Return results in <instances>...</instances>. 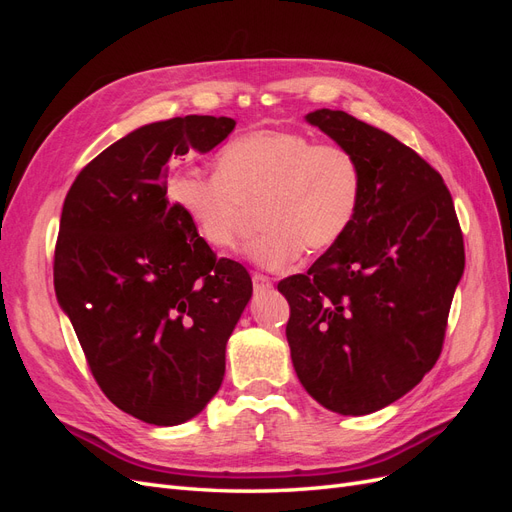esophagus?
Wrapping results in <instances>:
<instances>
[{
  "instance_id": "1",
  "label": "esophagus",
  "mask_w": 512,
  "mask_h": 512,
  "mask_svg": "<svg viewBox=\"0 0 512 512\" xmlns=\"http://www.w3.org/2000/svg\"><path fill=\"white\" fill-rule=\"evenodd\" d=\"M252 284H254V292H267V290L273 288L269 277L267 275H260V273H254Z\"/></svg>"
}]
</instances>
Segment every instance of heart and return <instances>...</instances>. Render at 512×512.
I'll return each mask as SVG.
<instances>
[{"instance_id":"b5f03b06","label":"heart","mask_w":512,"mask_h":512,"mask_svg":"<svg viewBox=\"0 0 512 512\" xmlns=\"http://www.w3.org/2000/svg\"><path fill=\"white\" fill-rule=\"evenodd\" d=\"M168 196L213 252L239 241L247 209L256 207L258 235L247 258L280 269L333 247L350 228L361 200V166L346 147L318 143L292 130H252L215 156V175L181 168Z\"/></svg>"}]
</instances>
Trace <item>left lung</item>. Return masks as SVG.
<instances>
[{
  "label": "left lung",
  "mask_w": 512,
  "mask_h": 512,
  "mask_svg": "<svg viewBox=\"0 0 512 512\" xmlns=\"http://www.w3.org/2000/svg\"><path fill=\"white\" fill-rule=\"evenodd\" d=\"M361 166L350 228L307 273L277 284L286 339L305 391L344 416L393 404L436 365L466 267L451 192L395 136L344 113L305 117Z\"/></svg>",
  "instance_id": "1"
}]
</instances>
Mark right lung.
I'll return each instance as SVG.
<instances>
[{
	"label": "right lung",
	"mask_w": 512,
	"mask_h": 512,
	"mask_svg": "<svg viewBox=\"0 0 512 512\" xmlns=\"http://www.w3.org/2000/svg\"><path fill=\"white\" fill-rule=\"evenodd\" d=\"M235 119L188 115L119 138L64 200L53 280L102 393L158 427L190 421L218 393L226 342L252 297L166 196V166L207 153Z\"/></svg>",
	"instance_id": "right-lung-1"
}]
</instances>
